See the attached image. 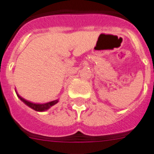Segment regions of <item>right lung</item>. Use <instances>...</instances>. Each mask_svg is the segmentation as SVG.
I'll use <instances>...</instances> for the list:
<instances>
[{
  "label": "right lung",
  "mask_w": 154,
  "mask_h": 154,
  "mask_svg": "<svg viewBox=\"0 0 154 154\" xmlns=\"http://www.w3.org/2000/svg\"><path fill=\"white\" fill-rule=\"evenodd\" d=\"M16 93H17V91H16ZM17 97H18V98L20 99L21 101L23 102V103H25L27 106H29V108H31L32 109L35 110V111H36V112L46 111V110L49 109L51 106H54L55 104H57V103H58V101H59L58 100H54V101L49 102V103H43V104H36V103H30V102L24 100V99L22 98L20 96H19V94L17 93Z\"/></svg>",
  "instance_id": "right-lung-1"
}]
</instances>
